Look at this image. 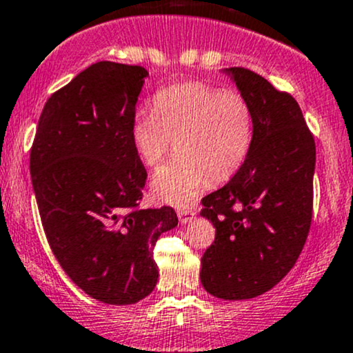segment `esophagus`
I'll return each instance as SVG.
<instances>
[{
    "instance_id": "obj_1",
    "label": "esophagus",
    "mask_w": 353,
    "mask_h": 353,
    "mask_svg": "<svg viewBox=\"0 0 353 353\" xmlns=\"http://www.w3.org/2000/svg\"><path fill=\"white\" fill-rule=\"evenodd\" d=\"M177 216H179V221L181 223H189V221H192V218H194V211L191 210H179L177 211Z\"/></svg>"
}]
</instances>
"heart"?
Here are the masks:
<instances>
[{
  "instance_id": "1",
  "label": "heart",
  "mask_w": 353,
  "mask_h": 353,
  "mask_svg": "<svg viewBox=\"0 0 353 353\" xmlns=\"http://www.w3.org/2000/svg\"><path fill=\"white\" fill-rule=\"evenodd\" d=\"M133 148L147 167H157L172 150L177 155L152 177V192L161 201L188 206L210 184H223L243 165L254 118L247 99L235 91L188 83L161 91L154 113L133 118Z\"/></svg>"
}]
</instances>
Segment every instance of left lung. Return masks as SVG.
Returning a JSON list of instances; mask_svg holds the SVG:
<instances>
[{"mask_svg": "<svg viewBox=\"0 0 353 353\" xmlns=\"http://www.w3.org/2000/svg\"><path fill=\"white\" fill-rule=\"evenodd\" d=\"M254 118L250 152L228 184L201 199L216 228L201 257V284L216 298L261 296L292 269L313 214L314 139L301 108L245 68H230Z\"/></svg>", "mask_w": 353, "mask_h": 353, "instance_id": "obj_1", "label": "left lung"}]
</instances>
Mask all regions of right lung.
Here are the masks:
<instances>
[{
    "label": "right lung",
    "mask_w": 353,
    "mask_h": 353,
    "mask_svg": "<svg viewBox=\"0 0 353 353\" xmlns=\"http://www.w3.org/2000/svg\"><path fill=\"white\" fill-rule=\"evenodd\" d=\"M147 76L140 65H89L47 99L30 150L47 242L72 283L106 304L154 291V245L177 226L170 206L139 208L147 170L130 128Z\"/></svg>",
    "instance_id": "obj_1"
}]
</instances>
